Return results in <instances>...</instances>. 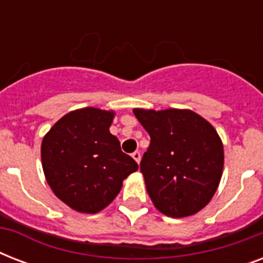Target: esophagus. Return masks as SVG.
Returning <instances> with one entry per match:
<instances>
[{
  "mask_svg": "<svg viewBox=\"0 0 263 263\" xmlns=\"http://www.w3.org/2000/svg\"><path fill=\"white\" fill-rule=\"evenodd\" d=\"M132 158H134V160H135L136 162L139 164V162H140V153H139V152L132 153Z\"/></svg>",
  "mask_w": 263,
  "mask_h": 263,
  "instance_id": "esophagus-1",
  "label": "esophagus"
}]
</instances>
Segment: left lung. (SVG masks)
<instances>
[{"instance_id":"obj_1","label":"left lung","mask_w":263,"mask_h":263,"mask_svg":"<svg viewBox=\"0 0 263 263\" xmlns=\"http://www.w3.org/2000/svg\"><path fill=\"white\" fill-rule=\"evenodd\" d=\"M134 115L150 135L140 172L154 206L173 218L198 213L222 175L224 147L217 131L191 110L134 109Z\"/></svg>"}]
</instances>
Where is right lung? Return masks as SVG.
Segmentation results:
<instances>
[{"instance_id": "right-lung-1", "label": "right lung", "mask_w": 263, "mask_h": 263, "mask_svg": "<svg viewBox=\"0 0 263 263\" xmlns=\"http://www.w3.org/2000/svg\"><path fill=\"white\" fill-rule=\"evenodd\" d=\"M113 111L84 107L71 111L42 140L43 172L55 195L80 213H98L115 199L123 180L138 171L109 132Z\"/></svg>"}]
</instances>
